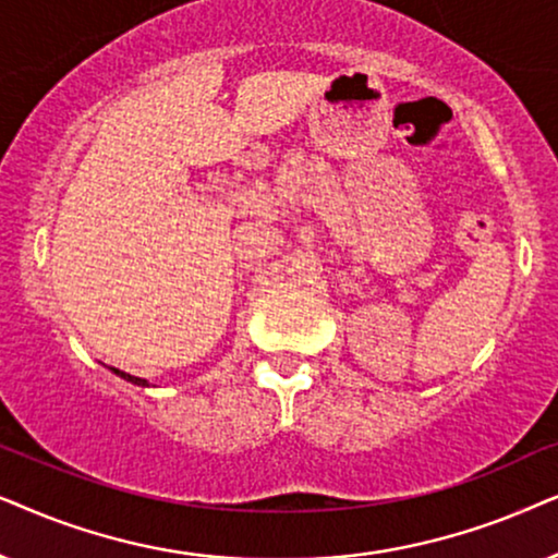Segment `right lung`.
I'll return each instance as SVG.
<instances>
[{"label": "right lung", "mask_w": 558, "mask_h": 558, "mask_svg": "<svg viewBox=\"0 0 558 558\" xmlns=\"http://www.w3.org/2000/svg\"><path fill=\"white\" fill-rule=\"evenodd\" d=\"M111 373L119 375V377H122V380H128V383L143 385V388H145V385H150V383H147V380H143V377H135V375H130V373H122V369H117V367H111Z\"/></svg>", "instance_id": "1"}]
</instances>
